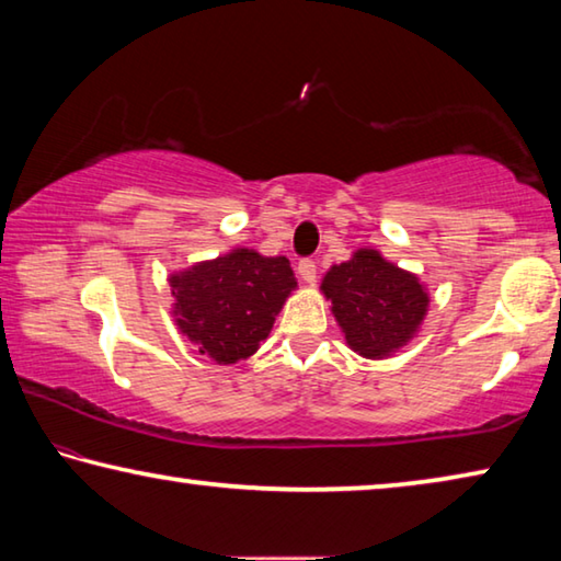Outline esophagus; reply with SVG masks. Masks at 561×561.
Segmentation results:
<instances>
[{"instance_id":"1","label":"esophagus","mask_w":561,"mask_h":561,"mask_svg":"<svg viewBox=\"0 0 561 561\" xmlns=\"http://www.w3.org/2000/svg\"><path fill=\"white\" fill-rule=\"evenodd\" d=\"M297 272H299V277L305 279L307 284H314L317 282V264H314V260H301L299 266H297Z\"/></svg>"}]
</instances>
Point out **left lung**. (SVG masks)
I'll list each match as a JSON object with an SVG mask.
<instances>
[{
	"instance_id": "left-lung-1",
	"label": "left lung",
	"mask_w": 561,
	"mask_h": 561,
	"mask_svg": "<svg viewBox=\"0 0 561 561\" xmlns=\"http://www.w3.org/2000/svg\"><path fill=\"white\" fill-rule=\"evenodd\" d=\"M324 297L346 344L367 359H385L420 329L430 307L422 282L387 262L377 249H357L322 279Z\"/></svg>"
}]
</instances>
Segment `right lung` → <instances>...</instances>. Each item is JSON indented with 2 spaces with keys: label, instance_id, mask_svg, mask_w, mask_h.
<instances>
[{
  "label": "right lung",
  "instance_id": "add662e5",
  "mask_svg": "<svg viewBox=\"0 0 561 561\" xmlns=\"http://www.w3.org/2000/svg\"><path fill=\"white\" fill-rule=\"evenodd\" d=\"M174 317L186 340L217 364L252 357L270 336L274 317L295 291L287 256L232 249L211 262L172 274Z\"/></svg>",
  "mask_w": 561,
  "mask_h": 561
}]
</instances>
